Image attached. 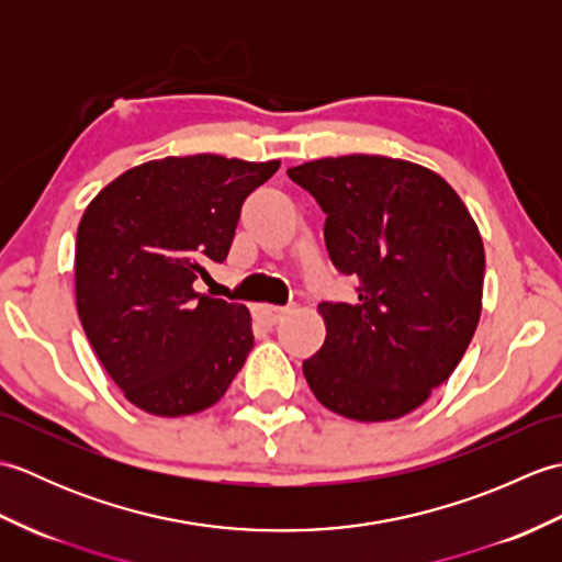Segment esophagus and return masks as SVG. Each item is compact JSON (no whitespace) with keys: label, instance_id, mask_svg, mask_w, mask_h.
I'll use <instances>...</instances> for the list:
<instances>
[{"label":"esophagus","instance_id":"1","mask_svg":"<svg viewBox=\"0 0 562 562\" xmlns=\"http://www.w3.org/2000/svg\"><path fill=\"white\" fill-rule=\"evenodd\" d=\"M284 314H288V308H284V306H272V304L256 306V316L262 321V324H268V326L280 324V321L284 318Z\"/></svg>","mask_w":562,"mask_h":562}]
</instances>
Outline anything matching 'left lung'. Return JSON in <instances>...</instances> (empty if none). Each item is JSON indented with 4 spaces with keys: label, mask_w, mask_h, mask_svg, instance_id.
Wrapping results in <instances>:
<instances>
[{
    "label": "left lung",
    "mask_w": 562,
    "mask_h": 562,
    "mask_svg": "<svg viewBox=\"0 0 562 562\" xmlns=\"http://www.w3.org/2000/svg\"><path fill=\"white\" fill-rule=\"evenodd\" d=\"M326 212L330 262L357 300L321 302L326 342L308 389L360 423L396 420L441 386L481 318L485 250L453 188L411 161L350 154L288 171Z\"/></svg>",
    "instance_id": "left-lung-1"
}]
</instances>
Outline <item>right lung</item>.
Returning a JSON list of instances; mask_svg holds the SVG:
<instances>
[{
  "label": "right lung",
  "mask_w": 562,
  "mask_h": 562,
  "mask_svg": "<svg viewBox=\"0 0 562 562\" xmlns=\"http://www.w3.org/2000/svg\"><path fill=\"white\" fill-rule=\"evenodd\" d=\"M280 161L166 157L117 176L83 212L75 280L83 333L125 398L161 417L217 403L254 348L244 304L195 292L229 256L244 200Z\"/></svg>",
  "instance_id": "right-lung-1"
}]
</instances>
